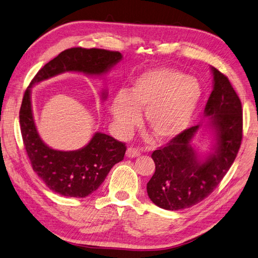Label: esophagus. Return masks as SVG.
Here are the masks:
<instances>
[{"label":"esophagus","instance_id":"34e87169","mask_svg":"<svg viewBox=\"0 0 258 258\" xmlns=\"http://www.w3.org/2000/svg\"><path fill=\"white\" fill-rule=\"evenodd\" d=\"M139 155H140V152H139L138 149H136V148L130 147L126 150V156L130 157V159H133V157H137Z\"/></svg>","mask_w":258,"mask_h":258}]
</instances>
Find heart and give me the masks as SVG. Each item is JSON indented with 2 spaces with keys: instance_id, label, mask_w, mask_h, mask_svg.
<instances>
[{
  "instance_id": "obj_1",
  "label": "heart",
  "mask_w": 258,
  "mask_h": 258,
  "mask_svg": "<svg viewBox=\"0 0 258 258\" xmlns=\"http://www.w3.org/2000/svg\"><path fill=\"white\" fill-rule=\"evenodd\" d=\"M196 78L168 68L149 70L134 80L126 92L113 97L110 111L122 135H127L146 109V124L159 141L180 136L192 121L202 98Z\"/></svg>"
}]
</instances>
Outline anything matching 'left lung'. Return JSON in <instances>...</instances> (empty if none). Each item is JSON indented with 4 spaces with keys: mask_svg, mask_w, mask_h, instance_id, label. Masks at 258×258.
Listing matches in <instances>:
<instances>
[{
    "mask_svg": "<svg viewBox=\"0 0 258 258\" xmlns=\"http://www.w3.org/2000/svg\"><path fill=\"white\" fill-rule=\"evenodd\" d=\"M211 71L213 90L205 117L214 133L213 152L202 159L190 144L202 125L185 130L153 151L155 172L147 183V192L152 203L163 209H186L204 201L220 184L238 154L242 140V106L225 75L214 68Z\"/></svg>",
    "mask_w": 258,
    "mask_h": 258,
    "instance_id": "left-lung-1",
    "label": "left lung"
}]
</instances>
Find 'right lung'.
<instances>
[{"mask_svg":"<svg viewBox=\"0 0 258 258\" xmlns=\"http://www.w3.org/2000/svg\"><path fill=\"white\" fill-rule=\"evenodd\" d=\"M121 60L119 51L81 47L66 49L38 71L24 92L19 112L24 148L33 170L57 194L77 198L92 194L103 183L113 165L123 160L126 147L103 133H95L90 143L79 150L60 151L48 147L39 137L33 118L31 88L65 72L102 76ZM106 96V92L102 93L104 99Z\"/></svg>","mask_w":258,"mask_h":258,"instance_id":"right-lung-1","label":"right lung"}]
</instances>
